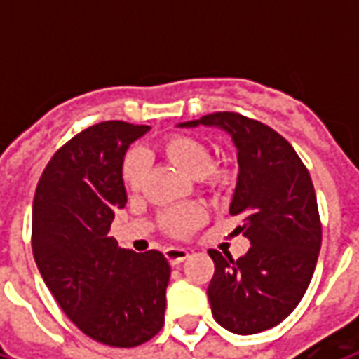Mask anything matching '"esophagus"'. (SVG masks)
<instances>
[{"label": "esophagus", "instance_id": "esophagus-1", "mask_svg": "<svg viewBox=\"0 0 359 359\" xmlns=\"http://www.w3.org/2000/svg\"><path fill=\"white\" fill-rule=\"evenodd\" d=\"M188 256H190V254H188L187 248H177V246H169V248H165V257H167V262H169L171 265L182 264Z\"/></svg>", "mask_w": 359, "mask_h": 359}]
</instances>
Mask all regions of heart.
<instances>
[{"label": "heart", "mask_w": 359, "mask_h": 359, "mask_svg": "<svg viewBox=\"0 0 359 359\" xmlns=\"http://www.w3.org/2000/svg\"><path fill=\"white\" fill-rule=\"evenodd\" d=\"M161 149L172 163L187 172L188 177H194V179L210 182V184H219L225 179V171L221 167L210 165V148L194 136L172 134L169 138H165ZM121 175H123V182L128 190H133V192L140 190L144 175H146L144 157L138 151H128L123 159ZM202 210L194 203H180V205H175L165 211L161 215V223H163L165 231L172 236H184L190 231H194L198 223L202 221Z\"/></svg>", "instance_id": "b5f03b06"}]
</instances>
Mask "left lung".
Wrapping results in <instances>:
<instances>
[{"label": "left lung", "mask_w": 359, "mask_h": 359, "mask_svg": "<svg viewBox=\"0 0 359 359\" xmlns=\"http://www.w3.org/2000/svg\"><path fill=\"white\" fill-rule=\"evenodd\" d=\"M219 126L231 134L238 180L231 215L250 250L234 259L210 250L215 273L208 286L211 313L236 334H256L292 313L308 290L321 248L313 182L288 142L271 126L233 111L179 126Z\"/></svg>", "instance_id": "left-lung-1"}]
</instances>
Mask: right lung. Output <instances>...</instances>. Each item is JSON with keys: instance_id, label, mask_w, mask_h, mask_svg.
<instances>
[{"instance_id": "add662e5", "label": "right lung", "mask_w": 359, "mask_h": 359, "mask_svg": "<svg viewBox=\"0 0 359 359\" xmlns=\"http://www.w3.org/2000/svg\"><path fill=\"white\" fill-rule=\"evenodd\" d=\"M148 130L125 121L88 126L53 154L32 203V252L43 283L84 334L115 348L140 346L165 321V256L118 248L107 234L126 203L125 151Z\"/></svg>"}]
</instances>
